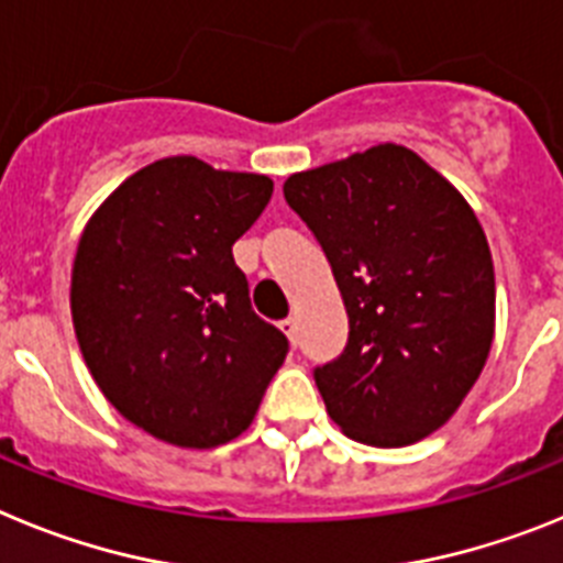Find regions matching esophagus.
I'll list each match as a JSON object with an SVG mask.
<instances>
[{"mask_svg":"<svg viewBox=\"0 0 563 563\" xmlns=\"http://www.w3.org/2000/svg\"><path fill=\"white\" fill-rule=\"evenodd\" d=\"M282 332H285V335L290 338L292 346H298V324H296V318H285V321H282Z\"/></svg>","mask_w":563,"mask_h":563,"instance_id":"obj_1","label":"esophagus"}]
</instances>
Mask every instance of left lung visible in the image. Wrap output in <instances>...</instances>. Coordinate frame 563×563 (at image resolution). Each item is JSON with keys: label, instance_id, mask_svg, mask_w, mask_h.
Segmentation results:
<instances>
[{"label": "left lung", "instance_id": "1", "mask_svg": "<svg viewBox=\"0 0 563 563\" xmlns=\"http://www.w3.org/2000/svg\"><path fill=\"white\" fill-rule=\"evenodd\" d=\"M285 200L332 267L350 338L312 377L346 437L400 449L460 409L494 341V262L462 194L383 143L292 174Z\"/></svg>", "mask_w": 563, "mask_h": 563}]
</instances>
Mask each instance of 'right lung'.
<instances>
[{
	"label": "right lung",
	"instance_id": "obj_1",
	"mask_svg": "<svg viewBox=\"0 0 563 563\" xmlns=\"http://www.w3.org/2000/svg\"><path fill=\"white\" fill-rule=\"evenodd\" d=\"M271 194L265 174L166 157L132 174L78 242L69 305L84 361L157 440L213 449L239 437L287 357L233 262Z\"/></svg>",
	"mask_w": 563,
	"mask_h": 563
}]
</instances>
